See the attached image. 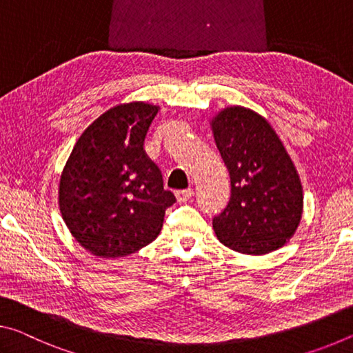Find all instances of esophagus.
Returning a JSON list of instances; mask_svg holds the SVG:
<instances>
[{"label": "esophagus", "instance_id": "1", "mask_svg": "<svg viewBox=\"0 0 353 353\" xmlns=\"http://www.w3.org/2000/svg\"><path fill=\"white\" fill-rule=\"evenodd\" d=\"M194 190L192 189H186V190H176L175 192V197L176 200L180 201V203H184V201H188L190 197H192Z\"/></svg>", "mask_w": 353, "mask_h": 353}]
</instances>
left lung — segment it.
Returning <instances> with one entry per match:
<instances>
[{
  "instance_id": "left-lung-1",
  "label": "left lung",
  "mask_w": 353,
  "mask_h": 353,
  "mask_svg": "<svg viewBox=\"0 0 353 353\" xmlns=\"http://www.w3.org/2000/svg\"><path fill=\"white\" fill-rule=\"evenodd\" d=\"M210 125L231 180L228 205L212 221L219 241L244 255L279 250L303 212L302 181L290 153L253 109L227 106Z\"/></svg>"
}]
</instances>
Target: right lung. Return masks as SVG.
Here are the masks:
<instances>
[{
	"label": "right lung",
	"mask_w": 353,
	"mask_h": 353,
	"mask_svg": "<svg viewBox=\"0 0 353 353\" xmlns=\"http://www.w3.org/2000/svg\"><path fill=\"white\" fill-rule=\"evenodd\" d=\"M159 106H112L78 137L59 180V210L81 247L100 258L131 255L158 238L175 195L143 142Z\"/></svg>",
	"instance_id": "right-lung-1"
}]
</instances>
